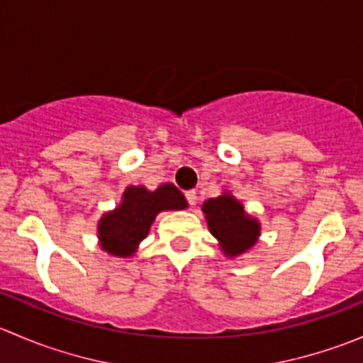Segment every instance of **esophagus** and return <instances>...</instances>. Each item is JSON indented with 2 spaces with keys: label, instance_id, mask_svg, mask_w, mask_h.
Instances as JSON below:
<instances>
[{
  "label": "esophagus",
  "instance_id": "1",
  "mask_svg": "<svg viewBox=\"0 0 363 363\" xmlns=\"http://www.w3.org/2000/svg\"><path fill=\"white\" fill-rule=\"evenodd\" d=\"M186 200H188L189 205L196 203V191H195V189H189V191H186Z\"/></svg>",
  "mask_w": 363,
  "mask_h": 363
}]
</instances>
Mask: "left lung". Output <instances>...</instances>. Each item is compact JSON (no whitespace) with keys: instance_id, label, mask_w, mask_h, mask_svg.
<instances>
[{"instance_id":"1","label":"left lung","mask_w":363,"mask_h":363,"mask_svg":"<svg viewBox=\"0 0 363 363\" xmlns=\"http://www.w3.org/2000/svg\"><path fill=\"white\" fill-rule=\"evenodd\" d=\"M202 212L208 232L216 237L226 258L246 255L256 246L262 235L258 219L247 214L242 202H239L232 191H223L216 199L205 200Z\"/></svg>"}]
</instances>
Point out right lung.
Segmentation results:
<instances>
[{
	"instance_id": "right-lung-1",
	"label": "right lung",
	"mask_w": 363,
	"mask_h": 363,
	"mask_svg": "<svg viewBox=\"0 0 363 363\" xmlns=\"http://www.w3.org/2000/svg\"><path fill=\"white\" fill-rule=\"evenodd\" d=\"M188 200L172 182L156 189L128 186L116 208L101 214L96 226L98 244L116 258H130L149 235L156 216L164 211H184Z\"/></svg>"
}]
</instances>
